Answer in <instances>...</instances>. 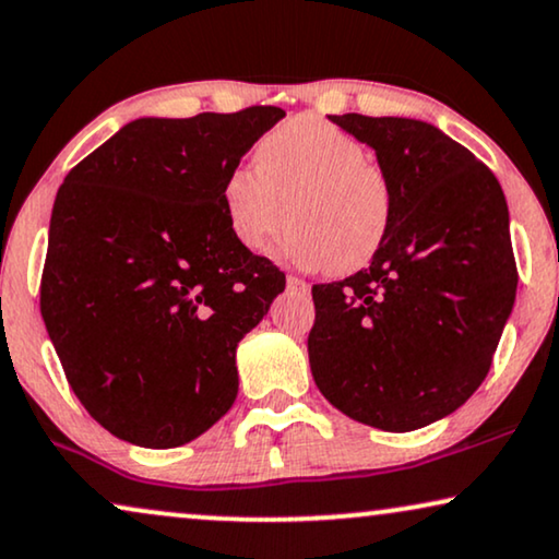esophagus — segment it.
<instances>
[{
    "label": "esophagus",
    "mask_w": 559,
    "mask_h": 559,
    "mask_svg": "<svg viewBox=\"0 0 559 559\" xmlns=\"http://www.w3.org/2000/svg\"><path fill=\"white\" fill-rule=\"evenodd\" d=\"M287 287L293 289V293H297V295H308L310 293L308 282L300 280V277H293V274H289V277H287Z\"/></svg>",
    "instance_id": "obj_1"
}]
</instances>
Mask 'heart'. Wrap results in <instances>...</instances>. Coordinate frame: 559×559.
Returning a JSON list of instances; mask_svg holds the SVG:
<instances>
[{
  "label": "heart",
  "mask_w": 559,
  "mask_h": 559,
  "mask_svg": "<svg viewBox=\"0 0 559 559\" xmlns=\"http://www.w3.org/2000/svg\"><path fill=\"white\" fill-rule=\"evenodd\" d=\"M231 234L264 251L285 226L282 254L305 270L354 272L377 254L392 224V182L364 142L320 117H295L259 142L257 165L226 175Z\"/></svg>",
  "instance_id": "obj_1"
}]
</instances>
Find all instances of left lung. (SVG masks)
Returning <instances> with one entry per match:
<instances>
[{"instance_id": "obj_1", "label": "left lung", "mask_w": 559, "mask_h": 559, "mask_svg": "<svg viewBox=\"0 0 559 559\" xmlns=\"http://www.w3.org/2000/svg\"><path fill=\"white\" fill-rule=\"evenodd\" d=\"M392 182L386 239L366 270L312 287V379L356 423L409 432L448 417L491 369L516 297L499 180L438 127L331 117Z\"/></svg>"}]
</instances>
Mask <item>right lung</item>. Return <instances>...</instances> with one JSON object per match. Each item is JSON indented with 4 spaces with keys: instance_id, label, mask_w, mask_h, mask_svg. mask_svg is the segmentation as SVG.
Segmentation results:
<instances>
[{
    "instance_id": "obj_1",
    "label": "right lung",
    "mask_w": 559,
    "mask_h": 559,
    "mask_svg": "<svg viewBox=\"0 0 559 559\" xmlns=\"http://www.w3.org/2000/svg\"><path fill=\"white\" fill-rule=\"evenodd\" d=\"M277 106L144 117L66 175L40 312L88 415L142 448H178L231 409L236 346L285 289L228 226L226 175Z\"/></svg>"
}]
</instances>
